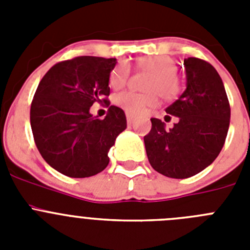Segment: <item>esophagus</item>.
I'll list each match as a JSON object with an SVG mask.
<instances>
[{
    "label": "esophagus",
    "mask_w": 250,
    "mask_h": 250,
    "mask_svg": "<svg viewBox=\"0 0 250 250\" xmlns=\"http://www.w3.org/2000/svg\"><path fill=\"white\" fill-rule=\"evenodd\" d=\"M134 119H135V116L131 114H126V121L127 124H132L134 123Z\"/></svg>",
    "instance_id": "obj_1"
}]
</instances>
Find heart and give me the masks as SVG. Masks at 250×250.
Returning <instances> with one entry per match:
<instances>
[{"label":"heart","instance_id":"1","mask_svg":"<svg viewBox=\"0 0 250 250\" xmlns=\"http://www.w3.org/2000/svg\"><path fill=\"white\" fill-rule=\"evenodd\" d=\"M136 68L150 72L146 80L144 94L123 91L115 96V104L132 115H140L147 109L155 107L159 104V94L165 100H173L180 94L182 83L176 74V62L171 57L164 55L143 56L136 60ZM130 70L125 62H120L110 74L109 85L111 89L119 90L125 86L129 79Z\"/></svg>","mask_w":250,"mask_h":250}]
</instances>
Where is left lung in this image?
<instances>
[{
  "mask_svg": "<svg viewBox=\"0 0 250 250\" xmlns=\"http://www.w3.org/2000/svg\"><path fill=\"white\" fill-rule=\"evenodd\" d=\"M187 89L165 111L179 119L174 127L151 119L144 136L149 163L158 173L174 179L190 178L213 163L225 143L230 106L224 83L204 60H184ZM170 118V116H169Z\"/></svg>",
  "mask_w": 250,
  "mask_h": 250,
  "instance_id": "1",
  "label": "left lung"
}]
</instances>
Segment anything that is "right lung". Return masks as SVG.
<instances>
[{"mask_svg":"<svg viewBox=\"0 0 250 250\" xmlns=\"http://www.w3.org/2000/svg\"><path fill=\"white\" fill-rule=\"evenodd\" d=\"M116 59L79 56L56 63L40 81L30 121L40 154L70 178H89L109 164L110 147L126 129L123 109L111 105L104 120L90 107L107 103L110 72Z\"/></svg>","mask_w":250,"mask_h":250,"instance_id":"obj_1","label":"right lung"}]
</instances>
